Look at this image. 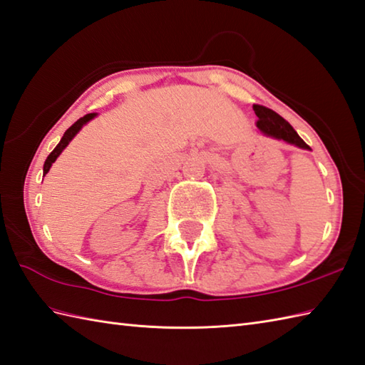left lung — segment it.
Listing matches in <instances>:
<instances>
[{
	"label": "left lung",
	"mask_w": 365,
	"mask_h": 365,
	"mask_svg": "<svg viewBox=\"0 0 365 365\" xmlns=\"http://www.w3.org/2000/svg\"><path fill=\"white\" fill-rule=\"evenodd\" d=\"M253 110L257 117L256 126L264 135L272 137V139L277 140H284L302 150H311L309 145L297 134V131L290 126L289 121L278 115L277 112L265 106H259V104H253Z\"/></svg>",
	"instance_id": "8db88e82"
}]
</instances>
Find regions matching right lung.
Returning a JSON list of instances; mask_svg holds the SVG:
<instances>
[{
    "label": "right lung",
    "instance_id": "add662e5",
    "mask_svg": "<svg viewBox=\"0 0 365 365\" xmlns=\"http://www.w3.org/2000/svg\"><path fill=\"white\" fill-rule=\"evenodd\" d=\"M96 115H98V114H96V112H92V114H87V115H84V117H81V118L76 121V123H73V125L67 129L66 134H63V137L61 139V142H59L58 145H56V148L50 153V156L46 158L45 164H43V175H46L48 172H50V168H51V165L54 164V160L58 159V158L61 156V153L67 148V145L73 140V137H75V135L81 131V129H83V126L87 125L91 120H93Z\"/></svg>",
    "mask_w": 365,
    "mask_h": 365
}]
</instances>
